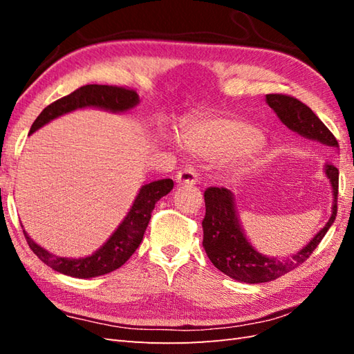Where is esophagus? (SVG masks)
I'll return each mask as SVG.
<instances>
[{
	"mask_svg": "<svg viewBox=\"0 0 354 354\" xmlns=\"http://www.w3.org/2000/svg\"><path fill=\"white\" fill-rule=\"evenodd\" d=\"M199 179V173L194 167H185L178 171L176 175V183L178 184H185V185H193L196 184Z\"/></svg>",
	"mask_w": 354,
	"mask_h": 354,
	"instance_id": "obj_1",
	"label": "esophagus"
}]
</instances>
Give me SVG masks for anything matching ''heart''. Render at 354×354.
Instances as JSON below:
<instances>
[{
    "label": "heart",
    "mask_w": 354,
    "mask_h": 354,
    "mask_svg": "<svg viewBox=\"0 0 354 354\" xmlns=\"http://www.w3.org/2000/svg\"><path fill=\"white\" fill-rule=\"evenodd\" d=\"M185 145L192 152L205 158H219L250 150L259 145L252 127L231 120H208L184 131Z\"/></svg>",
    "instance_id": "heart-1"
}]
</instances>
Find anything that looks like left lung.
I'll return each instance as SVG.
<instances>
[{"instance_id":"obj_1","label":"left lung","mask_w":354,"mask_h":354,"mask_svg":"<svg viewBox=\"0 0 354 354\" xmlns=\"http://www.w3.org/2000/svg\"><path fill=\"white\" fill-rule=\"evenodd\" d=\"M266 102L281 122L303 137L319 141L326 146L339 147L335 135L327 126L313 114V111L288 94H268ZM324 171L332 183L333 212L326 227L315 236L310 243L292 257L280 260L270 259L257 252L248 242L234 208V198L228 189L209 187L205 190V217L202 221L204 228V245L208 259L213 265L234 280L245 283H266L290 272L310 257L312 252L332 227L337 213V189H339V170L333 162H327Z\"/></svg>"}]
</instances>
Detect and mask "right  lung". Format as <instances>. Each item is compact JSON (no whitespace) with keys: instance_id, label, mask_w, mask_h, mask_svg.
Returning <instances> with one entry per match:
<instances>
[{"instance_id":"obj_1","label":"right lung","mask_w":354,"mask_h":354,"mask_svg":"<svg viewBox=\"0 0 354 354\" xmlns=\"http://www.w3.org/2000/svg\"><path fill=\"white\" fill-rule=\"evenodd\" d=\"M140 102L138 94L133 89L117 86V85H85L77 88L76 91L53 102L45 108L35 123L30 127V133L47 124L51 120L66 112H71L79 108L94 106L106 109L112 112H123L133 108ZM173 189L171 179H160L141 187L137 199H135L131 212L127 213L124 221L120 223L117 231L109 237L99 251L85 259H64L53 255L39 245H36L32 239L24 236L27 243L37 257L45 265H48L57 272L76 277V278H93L103 274L112 272V270L123 266L131 259V255L140 246L142 236L149 225L150 216L155 208V204L162 196H165Z\"/></svg>"}]
</instances>
